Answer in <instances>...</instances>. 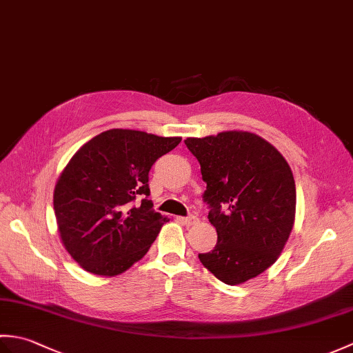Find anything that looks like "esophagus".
Listing matches in <instances>:
<instances>
[{
  "mask_svg": "<svg viewBox=\"0 0 353 353\" xmlns=\"http://www.w3.org/2000/svg\"><path fill=\"white\" fill-rule=\"evenodd\" d=\"M179 221H182L183 224H186V226H194V224L199 223V219L194 215H190V216H181Z\"/></svg>",
  "mask_w": 353,
  "mask_h": 353,
  "instance_id": "34e87169",
  "label": "esophagus"
}]
</instances>
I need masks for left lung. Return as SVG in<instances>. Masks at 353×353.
<instances>
[{"instance_id": "obj_1", "label": "left lung", "mask_w": 353, "mask_h": 353, "mask_svg": "<svg viewBox=\"0 0 353 353\" xmlns=\"http://www.w3.org/2000/svg\"><path fill=\"white\" fill-rule=\"evenodd\" d=\"M206 182L208 219L216 230L201 261L216 279L239 285L281 256L294 226L296 183L288 162L259 134L228 130L186 138Z\"/></svg>"}]
</instances>
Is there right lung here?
I'll return each instance as SVG.
<instances>
[{
  "instance_id": "1",
  "label": "right lung",
  "mask_w": 353,
  "mask_h": 353,
  "mask_svg": "<svg viewBox=\"0 0 353 353\" xmlns=\"http://www.w3.org/2000/svg\"><path fill=\"white\" fill-rule=\"evenodd\" d=\"M181 137L110 129L81 145L59 176L52 203L71 258L97 276H118L144 258L168 216L147 200L148 171ZM141 199V204L134 200Z\"/></svg>"
}]
</instances>
